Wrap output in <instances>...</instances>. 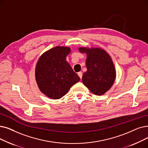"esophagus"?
Here are the masks:
<instances>
[{"mask_svg": "<svg viewBox=\"0 0 148 148\" xmlns=\"http://www.w3.org/2000/svg\"><path fill=\"white\" fill-rule=\"evenodd\" d=\"M78 75L79 76V77L82 79V75H83L82 73V72H79V73H78Z\"/></svg>", "mask_w": 148, "mask_h": 148, "instance_id": "esophagus-1", "label": "esophagus"}]
</instances>
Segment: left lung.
<instances>
[{"mask_svg": "<svg viewBox=\"0 0 148 148\" xmlns=\"http://www.w3.org/2000/svg\"><path fill=\"white\" fill-rule=\"evenodd\" d=\"M79 50L87 55V71L83 74V83L94 94H104L111 88L116 77L111 56L99 48L80 47Z\"/></svg>", "mask_w": 148, "mask_h": 148, "instance_id": "1", "label": "left lung"}]
</instances>
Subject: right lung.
I'll use <instances>...</instances> for the list:
<instances>
[{
  "mask_svg": "<svg viewBox=\"0 0 148 148\" xmlns=\"http://www.w3.org/2000/svg\"><path fill=\"white\" fill-rule=\"evenodd\" d=\"M70 52L69 47H56L44 53L38 60L36 80L42 92L49 98H62L80 80L66 60Z\"/></svg>",
  "mask_w": 148,
  "mask_h": 148,
  "instance_id": "1",
  "label": "right lung"
}]
</instances>
